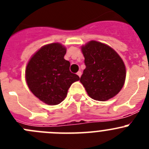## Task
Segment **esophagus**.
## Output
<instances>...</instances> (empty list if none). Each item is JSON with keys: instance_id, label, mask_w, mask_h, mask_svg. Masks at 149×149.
<instances>
[{"instance_id": "obj_1", "label": "esophagus", "mask_w": 149, "mask_h": 149, "mask_svg": "<svg viewBox=\"0 0 149 149\" xmlns=\"http://www.w3.org/2000/svg\"><path fill=\"white\" fill-rule=\"evenodd\" d=\"M77 74L79 76V77H81V74H82V73H81V71H79V72H77Z\"/></svg>"}]
</instances>
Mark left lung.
Returning <instances> with one entry per match:
<instances>
[{
    "label": "left lung",
    "mask_w": 149,
    "mask_h": 149,
    "mask_svg": "<svg viewBox=\"0 0 149 149\" xmlns=\"http://www.w3.org/2000/svg\"><path fill=\"white\" fill-rule=\"evenodd\" d=\"M86 68L80 81L91 98L105 101L123 87L126 68L116 51L104 43L92 40L81 46Z\"/></svg>",
    "instance_id": "left-lung-1"
}]
</instances>
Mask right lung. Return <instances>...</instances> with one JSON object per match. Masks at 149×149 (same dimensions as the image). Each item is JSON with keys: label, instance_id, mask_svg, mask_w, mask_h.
<instances>
[{"label": "right lung", "instance_id": "obj_1", "mask_svg": "<svg viewBox=\"0 0 149 149\" xmlns=\"http://www.w3.org/2000/svg\"><path fill=\"white\" fill-rule=\"evenodd\" d=\"M66 48L60 43L42 46L30 59L25 80L33 94L48 105H56L65 99L68 89L80 77L69 71L70 63L64 59Z\"/></svg>", "mask_w": 149, "mask_h": 149}]
</instances>
